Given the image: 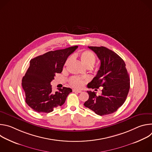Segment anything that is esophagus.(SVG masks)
I'll use <instances>...</instances> for the list:
<instances>
[{"label": "esophagus", "instance_id": "1", "mask_svg": "<svg viewBox=\"0 0 152 152\" xmlns=\"http://www.w3.org/2000/svg\"><path fill=\"white\" fill-rule=\"evenodd\" d=\"M73 91L76 92V93H80L82 92L81 90H76V89H73Z\"/></svg>", "mask_w": 152, "mask_h": 152}]
</instances>
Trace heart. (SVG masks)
<instances>
[{
  "mask_svg": "<svg viewBox=\"0 0 152 152\" xmlns=\"http://www.w3.org/2000/svg\"><path fill=\"white\" fill-rule=\"evenodd\" d=\"M77 56L80 59L82 64L86 68L93 67L96 62V57L95 55L90 50L80 51L77 54ZM72 60V57H69L65 62L64 66H68ZM70 83L74 87L80 88L83 85V80L79 77L73 76L70 78Z\"/></svg>",
  "mask_w": 152,
  "mask_h": 152,
  "instance_id": "b5f03b06",
  "label": "heart"
}]
</instances>
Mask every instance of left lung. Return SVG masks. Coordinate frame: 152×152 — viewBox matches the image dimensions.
<instances>
[{"label": "left lung", "mask_w": 152, "mask_h": 152, "mask_svg": "<svg viewBox=\"0 0 152 152\" xmlns=\"http://www.w3.org/2000/svg\"><path fill=\"white\" fill-rule=\"evenodd\" d=\"M88 48L100 59V67L87 86L93 89L100 86L103 88L99 96L94 91H87L89 99L84 106L101 116L114 113L124 103L130 88L125 62L116 53L105 47Z\"/></svg>", "instance_id": "8db88e82"}]
</instances>
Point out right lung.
Returning a JSON list of instances; mask_svg holds the SVG:
<instances>
[{
	"instance_id": "1",
	"label": "right lung",
	"mask_w": 152,
	"mask_h": 152,
	"mask_svg": "<svg viewBox=\"0 0 152 152\" xmlns=\"http://www.w3.org/2000/svg\"><path fill=\"white\" fill-rule=\"evenodd\" d=\"M78 46L50 51L30 61V66L22 79L26 102L38 113H49L62 106L72 92L70 88L53 92L50 82L56 73H61L66 59Z\"/></svg>"
}]
</instances>
